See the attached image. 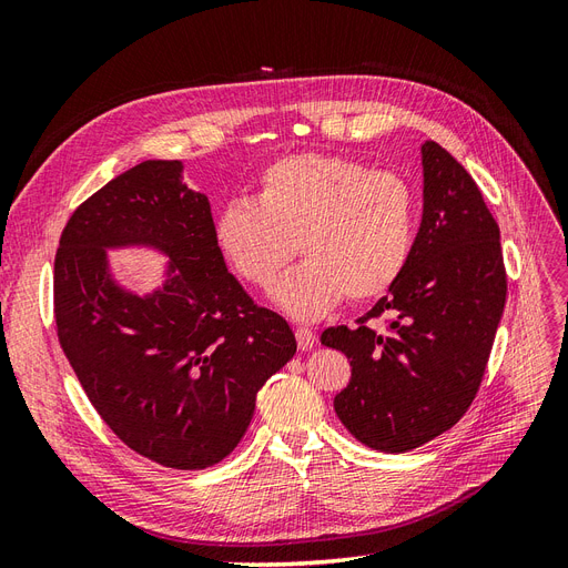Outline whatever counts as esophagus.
Instances as JSON below:
<instances>
[{
  "label": "esophagus",
  "instance_id": "1",
  "mask_svg": "<svg viewBox=\"0 0 568 568\" xmlns=\"http://www.w3.org/2000/svg\"><path fill=\"white\" fill-rule=\"evenodd\" d=\"M296 341H298V348L301 351H311L315 346V332L313 329H305V326H298L296 329Z\"/></svg>",
  "mask_w": 568,
  "mask_h": 568
}]
</instances>
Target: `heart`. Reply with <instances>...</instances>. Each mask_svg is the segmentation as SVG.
Here are the masks:
<instances>
[{
	"instance_id": "b5f03b06",
	"label": "heart",
	"mask_w": 568,
	"mask_h": 568,
	"mask_svg": "<svg viewBox=\"0 0 568 568\" xmlns=\"http://www.w3.org/2000/svg\"><path fill=\"white\" fill-rule=\"evenodd\" d=\"M417 227V194L403 175L332 153H294L263 170L251 201H230L215 215L213 244L255 288H270L301 251L305 261L274 288V303L296 320H317L346 296H384L403 277Z\"/></svg>"
}]
</instances>
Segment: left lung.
<instances>
[{"label":"left lung","mask_w":568,"mask_h":568,"mask_svg":"<svg viewBox=\"0 0 568 568\" xmlns=\"http://www.w3.org/2000/svg\"><path fill=\"white\" fill-rule=\"evenodd\" d=\"M422 225L403 277L355 329L322 334L353 367L334 398L341 424L382 453L419 448L462 419L507 298L500 227L476 182L436 142L422 144ZM382 314L387 329L372 331L366 320Z\"/></svg>","instance_id":"1"}]
</instances>
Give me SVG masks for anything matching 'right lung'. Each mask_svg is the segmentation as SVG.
<instances>
[{
	"mask_svg": "<svg viewBox=\"0 0 568 568\" xmlns=\"http://www.w3.org/2000/svg\"><path fill=\"white\" fill-rule=\"evenodd\" d=\"M182 161H144L68 220L54 263L61 348L94 409L128 448L170 469L225 459L255 395L296 353L284 317L257 307L213 244L209 196ZM166 257L149 295L120 285L109 250Z\"/></svg>",
	"mask_w": 568,
	"mask_h": 568,
	"instance_id": "obj_1",
	"label": "right lung"
}]
</instances>
